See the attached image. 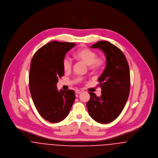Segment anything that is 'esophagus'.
Segmentation results:
<instances>
[{
	"mask_svg": "<svg viewBox=\"0 0 158 158\" xmlns=\"http://www.w3.org/2000/svg\"><path fill=\"white\" fill-rule=\"evenodd\" d=\"M76 93H77V94H80L82 93V91L81 90H79V89H76Z\"/></svg>",
	"mask_w": 158,
	"mask_h": 158,
	"instance_id": "1",
	"label": "esophagus"
}]
</instances>
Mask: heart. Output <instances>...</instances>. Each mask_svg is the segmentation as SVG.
I'll list each match as a JSON object with an SVG mask.
<instances>
[{
    "instance_id": "b5f03b06",
    "label": "heart",
    "mask_w": 158,
    "mask_h": 158,
    "mask_svg": "<svg viewBox=\"0 0 158 158\" xmlns=\"http://www.w3.org/2000/svg\"><path fill=\"white\" fill-rule=\"evenodd\" d=\"M74 56L78 60L83 61L88 65L89 70L98 71L101 69L104 63V60L102 57H97V54L88 48H84L77 51L74 54ZM62 67L64 70L69 72L73 67V62L70 57H65L62 60ZM83 80L82 77H77L76 79L77 82H80Z\"/></svg>"
}]
</instances>
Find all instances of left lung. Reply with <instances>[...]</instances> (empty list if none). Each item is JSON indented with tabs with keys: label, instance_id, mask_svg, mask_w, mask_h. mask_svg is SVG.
Listing matches in <instances>:
<instances>
[{
	"label": "left lung",
	"instance_id": "8db88e82",
	"mask_svg": "<svg viewBox=\"0 0 158 158\" xmlns=\"http://www.w3.org/2000/svg\"><path fill=\"white\" fill-rule=\"evenodd\" d=\"M101 50L106 57L105 70L99 77L101 96L89 92L87 103L89 116L96 122L107 123L121 113L127 101L130 87L129 66L123 52L107 41H99L90 47Z\"/></svg>",
	"mask_w": 158,
	"mask_h": 158
}]
</instances>
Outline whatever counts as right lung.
Wrapping results in <instances>:
<instances>
[{"label":"right lung","mask_w":158,"mask_h":158,"mask_svg":"<svg viewBox=\"0 0 158 158\" xmlns=\"http://www.w3.org/2000/svg\"><path fill=\"white\" fill-rule=\"evenodd\" d=\"M76 45L72 42L53 41L39 48L33 57L29 73L31 98L40 115L46 121L57 123L69 114L75 100L74 91L60 89L56 84L64 74L62 60Z\"/></svg>","instance_id":"1"}]
</instances>
